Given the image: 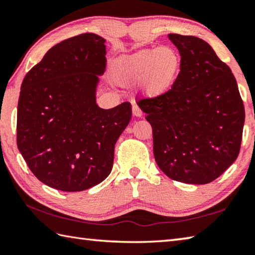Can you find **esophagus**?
I'll list each match as a JSON object with an SVG mask.
<instances>
[{"instance_id": "obj_1", "label": "esophagus", "mask_w": 255, "mask_h": 255, "mask_svg": "<svg viewBox=\"0 0 255 255\" xmlns=\"http://www.w3.org/2000/svg\"><path fill=\"white\" fill-rule=\"evenodd\" d=\"M132 115L135 116V117H141V116H143V112H141V110L138 108V106H132Z\"/></svg>"}]
</instances>
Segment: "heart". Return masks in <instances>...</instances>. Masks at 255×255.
<instances>
[{
    "instance_id": "heart-1",
    "label": "heart",
    "mask_w": 255,
    "mask_h": 255,
    "mask_svg": "<svg viewBox=\"0 0 255 255\" xmlns=\"http://www.w3.org/2000/svg\"><path fill=\"white\" fill-rule=\"evenodd\" d=\"M181 68V58L174 48L163 46L144 49L119 60L116 77L123 84L140 83L147 97H159L174 84Z\"/></svg>"
}]
</instances>
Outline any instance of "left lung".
Segmentation results:
<instances>
[{"label": "left lung", "mask_w": 255, "mask_h": 255, "mask_svg": "<svg viewBox=\"0 0 255 255\" xmlns=\"http://www.w3.org/2000/svg\"><path fill=\"white\" fill-rule=\"evenodd\" d=\"M181 56V72L163 96L138 107L153 129V152L172 180L209 183L240 153L245 111L234 75L208 42L170 33Z\"/></svg>", "instance_id": "1"}]
</instances>
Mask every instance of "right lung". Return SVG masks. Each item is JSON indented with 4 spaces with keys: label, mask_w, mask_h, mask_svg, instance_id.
<instances>
[{
    "label": "right lung",
    "mask_w": 255,
    "mask_h": 255,
    "mask_svg": "<svg viewBox=\"0 0 255 255\" xmlns=\"http://www.w3.org/2000/svg\"><path fill=\"white\" fill-rule=\"evenodd\" d=\"M106 55V39L96 33L68 38L51 47L21 84L16 144L30 171L50 188L83 191L112 170L131 106H98Z\"/></svg>",
    "instance_id": "obj_1"
}]
</instances>
